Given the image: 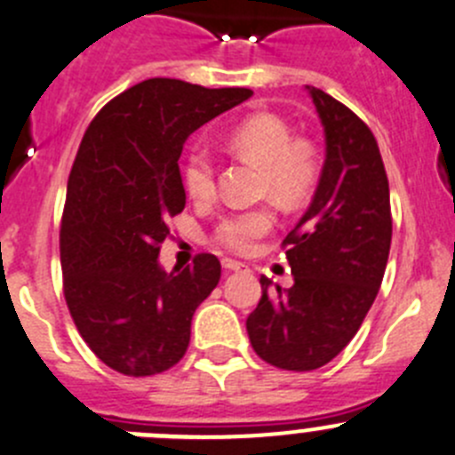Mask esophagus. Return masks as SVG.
I'll return each instance as SVG.
<instances>
[{"instance_id": "1", "label": "esophagus", "mask_w": 455, "mask_h": 455, "mask_svg": "<svg viewBox=\"0 0 455 455\" xmlns=\"http://www.w3.org/2000/svg\"><path fill=\"white\" fill-rule=\"evenodd\" d=\"M223 267H225V272H243V270H248V266H245V263L232 261V259H223Z\"/></svg>"}]
</instances>
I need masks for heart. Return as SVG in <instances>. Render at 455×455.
<instances>
[{"instance_id": "1", "label": "heart", "mask_w": 455, "mask_h": 455, "mask_svg": "<svg viewBox=\"0 0 455 455\" xmlns=\"http://www.w3.org/2000/svg\"><path fill=\"white\" fill-rule=\"evenodd\" d=\"M225 142L235 154L261 167V188L285 207H297L308 198L317 180V156L304 140H295L288 124L272 114H252L228 132ZM189 196L210 203L216 196V165L205 147H194L183 167ZM275 225L270 207L232 212L216 223L212 243L232 254H250Z\"/></svg>"}]
</instances>
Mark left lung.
I'll return each instance as SVG.
<instances>
[{"instance_id":"left-lung-1","label":"left lung","mask_w":455,"mask_h":455,"mask_svg":"<svg viewBox=\"0 0 455 455\" xmlns=\"http://www.w3.org/2000/svg\"><path fill=\"white\" fill-rule=\"evenodd\" d=\"M326 133V160L313 203L283 239L295 283L261 276L250 313V344L267 364L315 371L360 331L391 250L388 179L373 132L322 89L306 86Z\"/></svg>"}]
</instances>
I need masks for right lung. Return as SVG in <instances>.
Instances as JSON below:
<instances>
[{
	"label": "right lung",
	"instance_id": "add662e5",
	"mask_svg": "<svg viewBox=\"0 0 455 455\" xmlns=\"http://www.w3.org/2000/svg\"><path fill=\"white\" fill-rule=\"evenodd\" d=\"M250 95L151 77L107 102L84 132L60 228L64 299L86 346L118 373L147 378L183 360L220 263L214 254L183 270L158 263L167 220L185 207L180 151Z\"/></svg>",
	"mask_w": 455,
	"mask_h": 455
}]
</instances>
